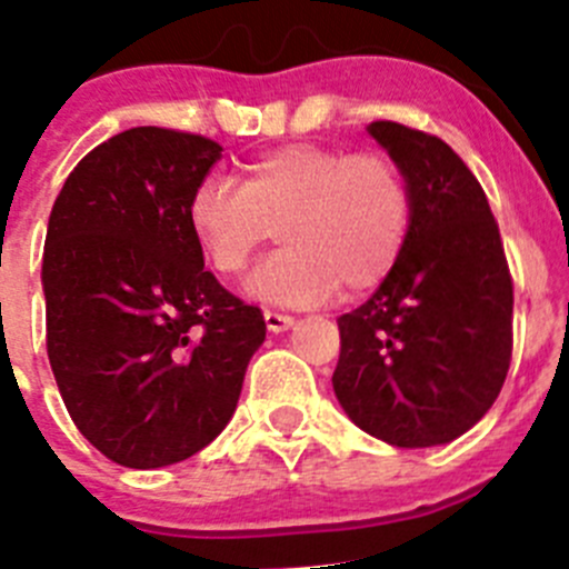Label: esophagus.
I'll return each instance as SVG.
<instances>
[{
	"instance_id": "obj_1",
	"label": "esophagus",
	"mask_w": 569,
	"mask_h": 569,
	"mask_svg": "<svg viewBox=\"0 0 569 569\" xmlns=\"http://www.w3.org/2000/svg\"><path fill=\"white\" fill-rule=\"evenodd\" d=\"M263 319H267V328L272 330V333L289 330L291 325H295V317H291V313H280V311H267L263 313Z\"/></svg>"
}]
</instances>
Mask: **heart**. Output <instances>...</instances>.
<instances>
[{
	"label": "heart",
	"mask_w": 569,
	"mask_h": 569,
	"mask_svg": "<svg viewBox=\"0 0 569 569\" xmlns=\"http://www.w3.org/2000/svg\"><path fill=\"white\" fill-rule=\"evenodd\" d=\"M413 197L383 152L286 144L244 167L241 183L208 174L189 197V228L211 269L239 278L274 239L286 241L250 291L278 306H317L336 289L361 295L406 250Z\"/></svg>",
	"instance_id": "obj_1"
}]
</instances>
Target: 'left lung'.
Listing matches in <instances>:
<instances>
[{"label":"left lung","instance_id":"8db88e82","mask_svg":"<svg viewBox=\"0 0 569 569\" xmlns=\"http://www.w3.org/2000/svg\"><path fill=\"white\" fill-rule=\"evenodd\" d=\"M413 197L406 250L341 313L333 391L361 431L397 445L453 442L492 408L515 347V283L498 222L467 163L431 132L372 121Z\"/></svg>","mask_w":569,"mask_h":569}]
</instances>
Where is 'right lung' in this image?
<instances>
[{
	"label": "right lung",
	"instance_id": "right-lung-1",
	"mask_svg": "<svg viewBox=\"0 0 569 569\" xmlns=\"http://www.w3.org/2000/svg\"><path fill=\"white\" fill-rule=\"evenodd\" d=\"M219 158L197 132L132 127L71 169L49 213V363L82 437L132 470L211 445L267 339L261 308L208 272L189 228Z\"/></svg>",
	"mask_w": 569,
	"mask_h": 569
}]
</instances>
